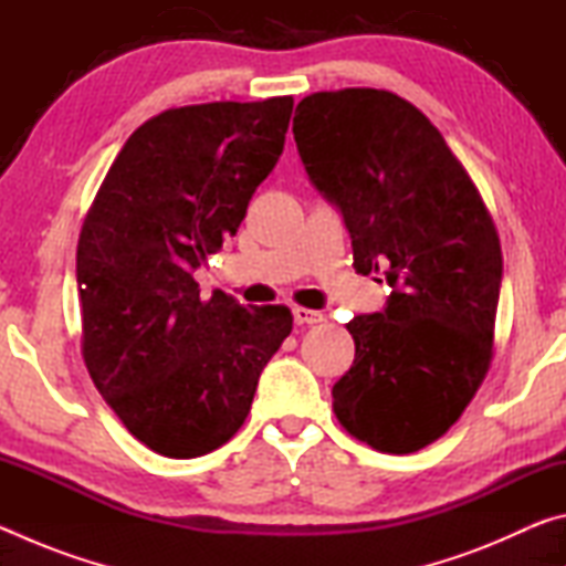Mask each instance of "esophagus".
Listing matches in <instances>:
<instances>
[{
    "mask_svg": "<svg viewBox=\"0 0 566 566\" xmlns=\"http://www.w3.org/2000/svg\"><path fill=\"white\" fill-rule=\"evenodd\" d=\"M292 314H294V322L300 324V327H302V324H319L324 319L322 312L306 310V306H294Z\"/></svg>",
    "mask_w": 566,
    "mask_h": 566,
    "instance_id": "34e87169",
    "label": "esophagus"
}]
</instances>
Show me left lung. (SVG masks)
Returning a JSON list of instances; mask_svg holds the SVG:
<instances>
[{"label": "left lung", "mask_w": 566, "mask_h": 566, "mask_svg": "<svg viewBox=\"0 0 566 566\" xmlns=\"http://www.w3.org/2000/svg\"><path fill=\"white\" fill-rule=\"evenodd\" d=\"M294 142L344 214L354 270H385V312L347 329L354 361L332 387L347 432L409 454L462 417L494 357L502 247L494 219L439 129L387 90L314 92L296 104Z\"/></svg>", "instance_id": "obj_1"}]
</instances>
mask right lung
I'll list each match as a JSON object with an SVG mask.
<instances>
[{
  "label": "right lung",
  "instance_id": "obj_1",
  "mask_svg": "<svg viewBox=\"0 0 566 566\" xmlns=\"http://www.w3.org/2000/svg\"><path fill=\"white\" fill-rule=\"evenodd\" d=\"M294 99L167 109L124 142L76 244L82 357L151 452H214L244 424L292 332L284 304L199 296L191 272L234 237L284 149Z\"/></svg>",
  "mask_w": 566,
  "mask_h": 566
}]
</instances>
